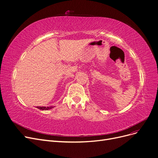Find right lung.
<instances>
[{
  "instance_id": "add662e5",
  "label": "right lung",
  "mask_w": 158,
  "mask_h": 158,
  "mask_svg": "<svg viewBox=\"0 0 158 158\" xmlns=\"http://www.w3.org/2000/svg\"><path fill=\"white\" fill-rule=\"evenodd\" d=\"M54 107L53 106H50V107H45V106H43V107H39L38 106V107H37V108H38V109H40V110H50V109L53 108Z\"/></svg>"
}]
</instances>
